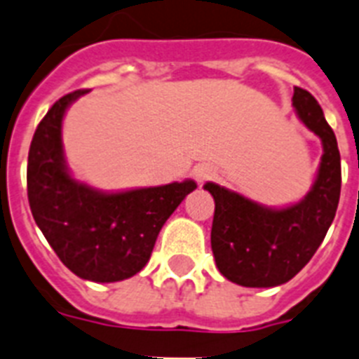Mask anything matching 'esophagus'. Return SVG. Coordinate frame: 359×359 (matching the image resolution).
Returning <instances> with one entry per match:
<instances>
[{"label":"esophagus","instance_id":"34e87169","mask_svg":"<svg viewBox=\"0 0 359 359\" xmlns=\"http://www.w3.org/2000/svg\"><path fill=\"white\" fill-rule=\"evenodd\" d=\"M191 175H194V179L199 182V184H205L206 180L214 179L215 177V170L212 168V165H206V164H199L195 165L194 171H191Z\"/></svg>","mask_w":359,"mask_h":359}]
</instances>
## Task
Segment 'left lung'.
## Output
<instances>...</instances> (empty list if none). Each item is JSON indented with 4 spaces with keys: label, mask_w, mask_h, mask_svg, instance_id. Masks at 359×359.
Wrapping results in <instances>:
<instances>
[{
    "label": "left lung",
    "mask_w": 359,
    "mask_h": 359,
    "mask_svg": "<svg viewBox=\"0 0 359 359\" xmlns=\"http://www.w3.org/2000/svg\"><path fill=\"white\" fill-rule=\"evenodd\" d=\"M293 107L323 142L319 173L304 199L267 208L219 184H205L215 201L210 238L215 265L225 278L245 287H275L291 280L316 255L336 217L341 194L336 134L310 92L295 86Z\"/></svg>",
    "instance_id": "8db88e82"
}]
</instances>
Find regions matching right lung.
Returning a JSON list of instances; mask_svg holds the SVG:
<instances>
[{"label":"right lung","mask_w":359,"mask_h":359,"mask_svg":"<svg viewBox=\"0 0 359 359\" xmlns=\"http://www.w3.org/2000/svg\"><path fill=\"white\" fill-rule=\"evenodd\" d=\"M86 90L66 94L34 130L27 160V197L38 229L72 273L119 282L144 269L154 241L194 180L104 194L77 182L64 160L62 118Z\"/></svg>","instance_id":"obj_1"}]
</instances>
